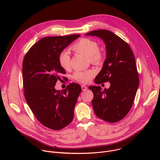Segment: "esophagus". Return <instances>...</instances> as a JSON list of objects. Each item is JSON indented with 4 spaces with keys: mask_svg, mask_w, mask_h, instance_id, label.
<instances>
[{
    "mask_svg": "<svg viewBox=\"0 0 160 160\" xmlns=\"http://www.w3.org/2000/svg\"><path fill=\"white\" fill-rule=\"evenodd\" d=\"M82 89L83 90H86L87 89V87H85V85H82Z\"/></svg>",
    "mask_w": 160,
    "mask_h": 160,
    "instance_id": "esophagus-1",
    "label": "esophagus"
}]
</instances>
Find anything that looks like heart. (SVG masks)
Returning <instances> with one entry per match:
<instances>
[{
	"label": "heart",
	"instance_id": "heart-1",
	"mask_svg": "<svg viewBox=\"0 0 160 160\" xmlns=\"http://www.w3.org/2000/svg\"><path fill=\"white\" fill-rule=\"evenodd\" d=\"M72 50L89 56L90 62L94 64H100L103 59L102 54L99 51V45L97 42L90 38H83L75 43L72 46ZM60 66L64 70L70 68V55L67 51H62L58 56ZM94 70L77 71L73 75V78L82 83L90 82L95 75Z\"/></svg>",
	"mask_w": 160,
	"mask_h": 160
}]
</instances>
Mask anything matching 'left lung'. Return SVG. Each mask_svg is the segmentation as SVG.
I'll return each instance as SVG.
<instances>
[{
  "label": "left lung",
  "mask_w": 160,
  "mask_h": 160,
  "mask_svg": "<svg viewBox=\"0 0 160 160\" xmlns=\"http://www.w3.org/2000/svg\"><path fill=\"white\" fill-rule=\"evenodd\" d=\"M85 35L97 36L106 44V59L95 78L97 84L109 82V88L90 86L96 115L109 123L122 120L130 111L139 84L135 57L129 45L111 31L98 30Z\"/></svg>",
  "instance_id": "left-lung-1"
}]
</instances>
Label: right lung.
I'll return each instance as SVG.
<instances>
[{"mask_svg":"<svg viewBox=\"0 0 160 160\" xmlns=\"http://www.w3.org/2000/svg\"><path fill=\"white\" fill-rule=\"evenodd\" d=\"M80 35L47 37L29 49L22 61V83L25 99L36 118L45 127L59 130L69 125L82 88L72 83L61 91L54 88L66 74L60 66L61 52ZM65 77H63V79Z\"/></svg>","mask_w":160,"mask_h":160,"instance_id":"add662e5","label":"right lung"}]
</instances>
